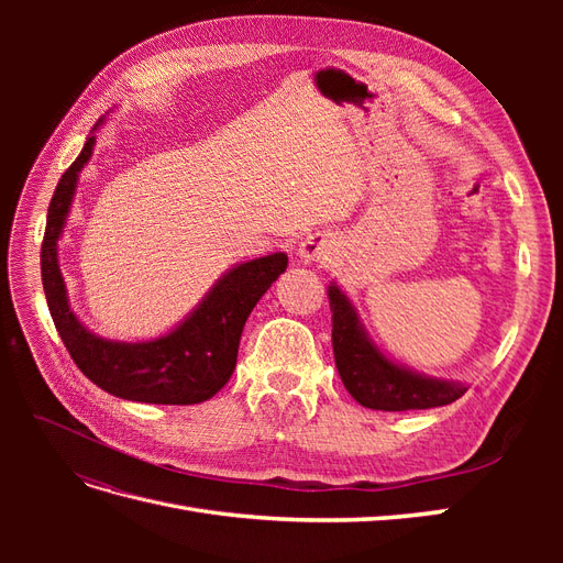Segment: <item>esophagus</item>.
<instances>
[{
	"label": "esophagus",
	"instance_id": "34e87169",
	"mask_svg": "<svg viewBox=\"0 0 563 563\" xmlns=\"http://www.w3.org/2000/svg\"><path fill=\"white\" fill-rule=\"evenodd\" d=\"M335 255V240L329 232H312L298 244V258L305 265H327Z\"/></svg>",
	"mask_w": 563,
	"mask_h": 563
}]
</instances>
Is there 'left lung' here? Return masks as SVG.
<instances>
[{
  "label": "left lung",
  "mask_w": 563,
  "mask_h": 563,
  "mask_svg": "<svg viewBox=\"0 0 563 563\" xmlns=\"http://www.w3.org/2000/svg\"><path fill=\"white\" fill-rule=\"evenodd\" d=\"M333 321V356L345 389L373 411H418L446 406L467 391L460 380L432 378L389 360L373 343L354 302L335 282L327 288Z\"/></svg>",
  "instance_id": "8db88e82"
}]
</instances>
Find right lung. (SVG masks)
I'll return each instance as SVG.
<instances>
[{"instance_id":"right-lung-1","label":"right lung","mask_w":563,"mask_h":563,"mask_svg":"<svg viewBox=\"0 0 563 563\" xmlns=\"http://www.w3.org/2000/svg\"><path fill=\"white\" fill-rule=\"evenodd\" d=\"M103 122L106 117L98 119L48 203L42 242V284L51 319L79 371L112 397L141 404H201L230 380L244 323L255 302L286 269L288 255L277 251L232 265L216 279L192 312H187L159 338L126 343L84 327L67 298L58 265V242L73 209L79 176L93 155L96 131Z\"/></svg>"}]
</instances>
